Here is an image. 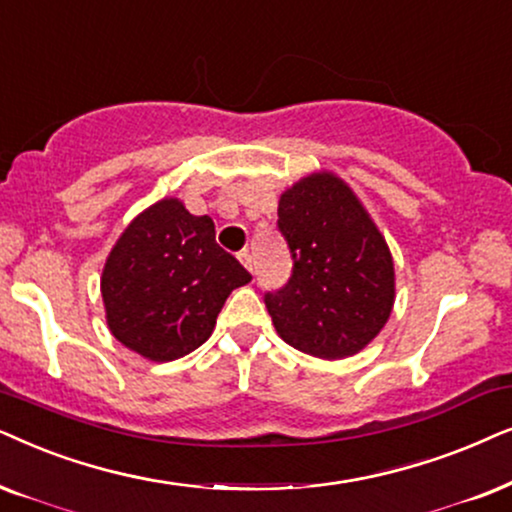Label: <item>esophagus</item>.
I'll use <instances>...</instances> for the list:
<instances>
[{
	"label": "esophagus",
	"instance_id": "34e87169",
	"mask_svg": "<svg viewBox=\"0 0 512 512\" xmlns=\"http://www.w3.org/2000/svg\"><path fill=\"white\" fill-rule=\"evenodd\" d=\"M238 260L243 262L245 269L252 271V255H250V250H241V252H238Z\"/></svg>",
	"mask_w": 512,
	"mask_h": 512
}]
</instances>
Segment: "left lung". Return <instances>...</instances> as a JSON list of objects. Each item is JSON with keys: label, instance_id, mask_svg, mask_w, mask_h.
<instances>
[{"label": "left lung", "instance_id": "left-lung-1", "mask_svg": "<svg viewBox=\"0 0 512 512\" xmlns=\"http://www.w3.org/2000/svg\"><path fill=\"white\" fill-rule=\"evenodd\" d=\"M292 274L264 292L276 332L318 358H346L379 335L393 309V260L356 194L330 173L309 175L278 201Z\"/></svg>", "mask_w": 512, "mask_h": 512}]
</instances>
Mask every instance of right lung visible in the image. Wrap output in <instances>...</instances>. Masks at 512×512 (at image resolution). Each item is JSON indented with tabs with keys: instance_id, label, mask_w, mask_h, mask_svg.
Masks as SVG:
<instances>
[{
	"instance_id": "obj_1",
	"label": "right lung",
	"mask_w": 512,
	"mask_h": 512,
	"mask_svg": "<svg viewBox=\"0 0 512 512\" xmlns=\"http://www.w3.org/2000/svg\"><path fill=\"white\" fill-rule=\"evenodd\" d=\"M250 278L217 245L208 215L163 199L135 217L109 252L100 283L107 325L149 360L182 358L206 342L229 292Z\"/></svg>"
}]
</instances>
